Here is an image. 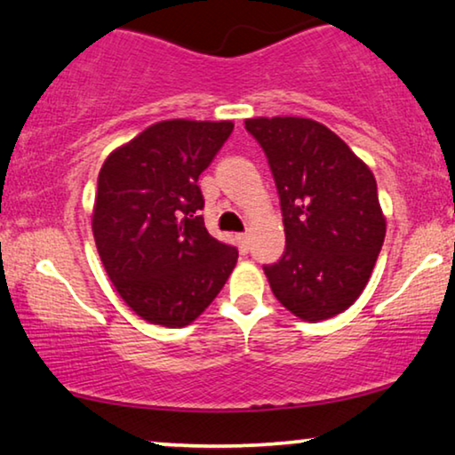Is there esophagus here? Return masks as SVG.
Listing matches in <instances>:
<instances>
[{
    "label": "esophagus",
    "mask_w": 455,
    "mask_h": 455,
    "mask_svg": "<svg viewBox=\"0 0 455 455\" xmlns=\"http://www.w3.org/2000/svg\"><path fill=\"white\" fill-rule=\"evenodd\" d=\"M237 243H239V250H241V253H247V251H250V237H247V233H243V235H237Z\"/></svg>",
    "instance_id": "1"
}]
</instances>
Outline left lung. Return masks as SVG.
<instances>
[{
  "instance_id": "1",
  "label": "left lung",
  "mask_w": 455,
  "mask_h": 455,
  "mask_svg": "<svg viewBox=\"0 0 455 455\" xmlns=\"http://www.w3.org/2000/svg\"><path fill=\"white\" fill-rule=\"evenodd\" d=\"M245 129L262 145L281 197L284 253L264 266L272 293L307 323L337 316L360 298L385 241L374 174L316 120L259 116Z\"/></svg>"
}]
</instances>
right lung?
I'll return each instance as SVG.
<instances>
[{"mask_svg":"<svg viewBox=\"0 0 455 455\" xmlns=\"http://www.w3.org/2000/svg\"><path fill=\"white\" fill-rule=\"evenodd\" d=\"M231 120H162L106 157L91 227L101 264L137 316L187 326L227 283L239 253L205 231L197 179Z\"/></svg>","mask_w":455,"mask_h":455,"instance_id":"add662e5","label":"right lung"}]
</instances>
